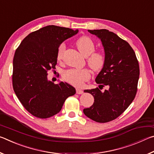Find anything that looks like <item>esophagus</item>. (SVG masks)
<instances>
[{
  "label": "esophagus",
  "instance_id": "esophagus-1",
  "mask_svg": "<svg viewBox=\"0 0 154 154\" xmlns=\"http://www.w3.org/2000/svg\"><path fill=\"white\" fill-rule=\"evenodd\" d=\"M76 92H77V94H82L83 92V90L80 89V88H77Z\"/></svg>",
  "mask_w": 154,
  "mask_h": 154
}]
</instances>
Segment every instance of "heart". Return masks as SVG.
Returning <instances> with one entry per match:
<instances>
[{
	"label": "heart",
	"instance_id": "heart-1",
	"mask_svg": "<svg viewBox=\"0 0 154 154\" xmlns=\"http://www.w3.org/2000/svg\"><path fill=\"white\" fill-rule=\"evenodd\" d=\"M76 45L80 53L84 57H88V64L94 71H99L105 64V58L100 52H94V43L88 36H82L76 41ZM66 48L64 43L60 45L57 53V58L60 60ZM90 72L88 69H71L65 71L63 78L65 81L71 84L81 86L85 81L90 79Z\"/></svg>",
	"mask_w": 154,
	"mask_h": 154
}]
</instances>
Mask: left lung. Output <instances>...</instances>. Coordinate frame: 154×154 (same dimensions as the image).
I'll use <instances>...</instances> for the list:
<instances>
[{
	"mask_svg": "<svg viewBox=\"0 0 154 154\" xmlns=\"http://www.w3.org/2000/svg\"><path fill=\"white\" fill-rule=\"evenodd\" d=\"M101 41L105 51V64L95 81L98 87L106 85L107 90H85L94 102L83 109L88 118L105 123L119 117L132 103L136 96L139 79V66L136 54L126 41L106 29L88 30Z\"/></svg>",
	"mask_w": 154,
	"mask_h": 154,
	"instance_id": "obj_1",
	"label": "left lung"
}]
</instances>
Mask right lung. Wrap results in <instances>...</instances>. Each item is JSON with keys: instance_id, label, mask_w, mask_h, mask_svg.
<instances>
[{"instance_id": "right-lung-1", "label": "right lung", "mask_w": 154, "mask_h": 154, "mask_svg": "<svg viewBox=\"0 0 154 154\" xmlns=\"http://www.w3.org/2000/svg\"><path fill=\"white\" fill-rule=\"evenodd\" d=\"M79 32L50 25L30 33L15 52L13 87L24 107L34 116L48 118L59 113L76 90L69 83L54 84L48 72L55 69L60 44Z\"/></svg>"}]
</instances>
